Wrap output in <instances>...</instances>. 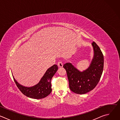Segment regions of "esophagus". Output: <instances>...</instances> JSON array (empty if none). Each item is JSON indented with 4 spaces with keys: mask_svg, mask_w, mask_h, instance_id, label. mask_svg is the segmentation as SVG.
Masks as SVG:
<instances>
[{
    "mask_svg": "<svg viewBox=\"0 0 120 120\" xmlns=\"http://www.w3.org/2000/svg\"><path fill=\"white\" fill-rule=\"evenodd\" d=\"M57 65H58V67H59V68H62V67H63V63H62V62L61 61H60V62H59L58 63Z\"/></svg>",
    "mask_w": 120,
    "mask_h": 120,
    "instance_id": "34e87169",
    "label": "esophagus"
}]
</instances>
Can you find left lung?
<instances>
[{
	"mask_svg": "<svg viewBox=\"0 0 120 120\" xmlns=\"http://www.w3.org/2000/svg\"><path fill=\"white\" fill-rule=\"evenodd\" d=\"M94 56L87 69L80 71L70 63L65 64L69 88L74 93L85 94L93 90L98 84L104 69V56L98 45L93 42Z\"/></svg>",
	"mask_w": 120,
	"mask_h": 120,
	"instance_id": "obj_1",
	"label": "left lung"
}]
</instances>
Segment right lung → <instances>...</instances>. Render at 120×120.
Wrapping results in <instances>:
<instances>
[{"label":"right lung","mask_w":120,"mask_h":120,"mask_svg":"<svg viewBox=\"0 0 120 120\" xmlns=\"http://www.w3.org/2000/svg\"><path fill=\"white\" fill-rule=\"evenodd\" d=\"M58 70V66L54 64L49 68L39 82L31 87L23 86L17 82L13 75L14 80L20 91L26 96L36 99L44 98L52 92L51 80Z\"/></svg>","instance_id":"1"}]
</instances>
